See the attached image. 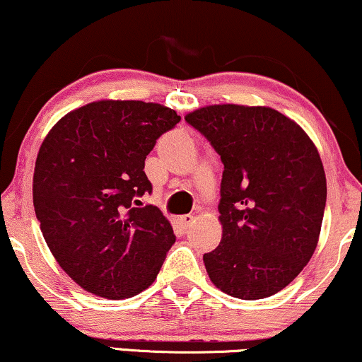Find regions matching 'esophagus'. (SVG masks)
Masks as SVG:
<instances>
[{"label":"esophagus","mask_w":362,"mask_h":362,"mask_svg":"<svg viewBox=\"0 0 362 362\" xmlns=\"http://www.w3.org/2000/svg\"><path fill=\"white\" fill-rule=\"evenodd\" d=\"M194 221H195V217H194V215H182V217H180V223H182V227H184V228H189L190 226H192V223H194Z\"/></svg>","instance_id":"esophagus-1"}]
</instances>
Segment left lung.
<instances>
[{"label":"left lung","instance_id":"1","mask_svg":"<svg viewBox=\"0 0 362 362\" xmlns=\"http://www.w3.org/2000/svg\"><path fill=\"white\" fill-rule=\"evenodd\" d=\"M185 122L223 163L222 240L204 254L210 281L245 300L277 294L308 265L321 234L327 187L317 148L269 107L209 105Z\"/></svg>","mask_w":362,"mask_h":362}]
</instances>
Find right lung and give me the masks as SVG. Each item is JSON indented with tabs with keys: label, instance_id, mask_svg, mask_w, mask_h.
<instances>
[{
	"label": "right lung",
	"instance_id": "obj_1",
	"mask_svg": "<svg viewBox=\"0 0 362 362\" xmlns=\"http://www.w3.org/2000/svg\"><path fill=\"white\" fill-rule=\"evenodd\" d=\"M180 117L160 103L100 100L66 113L41 144L33 205L47 245L81 289L128 299L152 286L175 242L145 158Z\"/></svg>",
	"mask_w": 362,
	"mask_h": 362
}]
</instances>
